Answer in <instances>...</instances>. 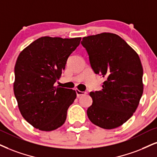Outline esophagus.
Returning a JSON list of instances; mask_svg holds the SVG:
<instances>
[{"mask_svg": "<svg viewBox=\"0 0 157 157\" xmlns=\"http://www.w3.org/2000/svg\"><path fill=\"white\" fill-rule=\"evenodd\" d=\"M75 92H76L77 97H80V96L84 95V94H86V92H82V91H80V90H75Z\"/></svg>", "mask_w": 157, "mask_h": 157, "instance_id": "34e87169", "label": "esophagus"}]
</instances>
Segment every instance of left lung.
Wrapping results in <instances>:
<instances>
[{"label": "left lung", "instance_id": "1", "mask_svg": "<svg viewBox=\"0 0 157 157\" xmlns=\"http://www.w3.org/2000/svg\"><path fill=\"white\" fill-rule=\"evenodd\" d=\"M91 67L105 78L100 91L91 92L87 116L94 124L111 129L133 115L144 92L142 64L136 52L120 36L102 33L84 37Z\"/></svg>", "mask_w": 157, "mask_h": 157}]
</instances>
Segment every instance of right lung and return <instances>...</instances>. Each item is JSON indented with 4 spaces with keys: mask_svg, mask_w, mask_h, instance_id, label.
Listing matches in <instances>:
<instances>
[{
    "mask_svg": "<svg viewBox=\"0 0 157 157\" xmlns=\"http://www.w3.org/2000/svg\"><path fill=\"white\" fill-rule=\"evenodd\" d=\"M81 38L44 36L25 48L14 67L13 92L23 118L35 128L52 131L65 123L75 91L55 86Z\"/></svg>",
    "mask_w": 157,
    "mask_h": 157,
    "instance_id": "obj_1",
    "label": "right lung"
}]
</instances>
